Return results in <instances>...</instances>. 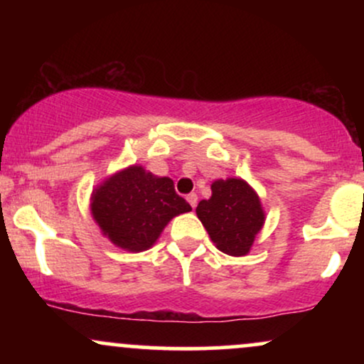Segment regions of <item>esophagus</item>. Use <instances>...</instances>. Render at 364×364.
<instances>
[{
    "label": "esophagus",
    "instance_id": "esophagus-1",
    "mask_svg": "<svg viewBox=\"0 0 364 364\" xmlns=\"http://www.w3.org/2000/svg\"><path fill=\"white\" fill-rule=\"evenodd\" d=\"M186 200H188V203H190V205H191V208H193V210H195L196 203H198V195H196V193L186 195Z\"/></svg>",
    "mask_w": 364,
    "mask_h": 364
}]
</instances>
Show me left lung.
Segmentation results:
<instances>
[{
	"mask_svg": "<svg viewBox=\"0 0 364 364\" xmlns=\"http://www.w3.org/2000/svg\"><path fill=\"white\" fill-rule=\"evenodd\" d=\"M212 196L202 200L196 215L217 250L231 257H245L265 224L262 200L245 179H215Z\"/></svg>",
	"mask_w": 364,
	"mask_h": 364,
	"instance_id": "8db88e82",
	"label": "left lung"
}]
</instances>
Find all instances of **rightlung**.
<instances>
[{"label": "right lung", "mask_w": 364, "mask_h": 364, "mask_svg": "<svg viewBox=\"0 0 364 364\" xmlns=\"http://www.w3.org/2000/svg\"><path fill=\"white\" fill-rule=\"evenodd\" d=\"M191 207L174 191L171 178L133 164L92 190L90 214L112 245L139 253L152 248L171 219Z\"/></svg>", "instance_id": "1"}]
</instances>
